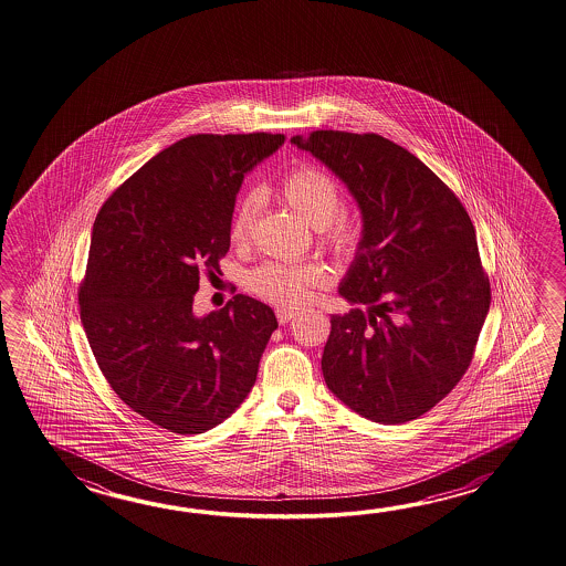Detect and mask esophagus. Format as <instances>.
<instances>
[{"label":"esophagus","mask_w":566,"mask_h":566,"mask_svg":"<svg viewBox=\"0 0 566 566\" xmlns=\"http://www.w3.org/2000/svg\"><path fill=\"white\" fill-rule=\"evenodd\" d=\"M275 315H277V322L281 325L289 324L297 313L293 312V310H287V307H277V312H275Z\"/></svg>","instance_id":"1"}]
</instances>
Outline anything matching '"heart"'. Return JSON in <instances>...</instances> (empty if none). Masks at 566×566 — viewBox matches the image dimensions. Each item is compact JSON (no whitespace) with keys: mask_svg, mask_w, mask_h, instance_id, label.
Segmentation results:
<instances>
[{"mask_svg":"<svg viewBox=\"0 0 566 566\" xmlns=\"http://www.w3.org/2000/svg\"><path fill=\"white\" fill-rule=\"evenodd\" d=\"M281 196L293 210H297L301 217L315 227L327 249H332L339 256L356 253L360 244L361 230L356 220L339 212L342 188L332 174L315 166L291 169L281 181ZM259 202L261 196L256 190L242 196L230 220L232 241L244 242L249 239ZM325 279L327 273L324 266L315 263L285 265L269 261L254 269L249 277V287L269 303L297 307L312 295L313 287L324 285Z\"/></svg>","mask_w":566,"mask_h":566,"instance_id":"1","label":"heart"}]
</instances>
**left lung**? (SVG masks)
Segmentation results:
<instances>
[{
  "label": "left lung",
  "instance_id": "left-lung-1",
  "mask_svg": "<svg viewBox=\"0 0 566 566\" xmlns=\"http://www.w3.org/2000/svg\"><path fill=\"white\" fill-rule=\"evenodd\" d=\"M291 144L332 169L361 214L360 244L337 287L358 307L332 315L325 385L370 421H412L470 368L490 312L470 214L419 157L382 135L313 132Z\"/></svg>",
  "mask_w": 566,
  "mask_h": 566
}]
</instances>
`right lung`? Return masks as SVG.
<instances>
[{
  "label": "right lung",
  "mask_w": 566,
  "mask_h": 566,
  "mask_svg": "<svg viewBox=\"0 0 566 566\" xmlns=\"http://www.w3.org/2000/svg\"><path fill=\"white\" fill-rule=\"evenodd\" d=\"M285 135L200 133L151 157L98 210L81 322L117 397L171 433L217 427L249 397L277 329L273 310L234 295L193 315L200 275L220 273L244 174Z\"/></svg>",
  "instance_id": "add662e5"
}]
</instances>
